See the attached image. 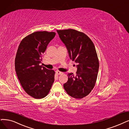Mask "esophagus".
<instances>
[{"label": "esophagus", "mask_w": 129, "mask_h": 129, "mask_svg": "<svg viewBox=\"0 0 129 129\" xmlns=\"http://www.w3.org/2000/svg\"><path fill=\"white\" fill-rule=\"evenodd\" d=\"M55 74L57 75H61V74H62V72H61V71H59V70H56L55 71Z\"/></svg>", "instance_id": "obj_1"}]
</instances>
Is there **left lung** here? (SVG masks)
<instances>
[{
    "instance_id": "obj_1",
    "label": "left lung",
    "mask_w": 129,
    "mask_h": 129,
    "mask_svg": "<svg viewBox=\"0 0 129 129\" xmlns=\"http://www.w3.org/2000/svg\"><path fill=\"white\" fill-rule=\"evenodd\" d=\"M56 32L67 48L70 59L77 64L76 76L69 73L63 87L72 97L82 99L94 88L97 80L99 61L94 44L87 35L75 29Z\"/></svg>"
}]
</instances>
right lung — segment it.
<instances>
[{
    "label": "right lung",
    "mask_w": 129,
    "mask_h": 129,
    "mask_svg": "<svg viewBox=\"0 0 129 129\" xmlns=\"http://www.w3.org/2000/svg\"><path fill=\"white\" fill-rule=\"evenodd\" d=\"M55 35L53 32H34L22 40L17 51L15 67L18 79L25 91L35 99L47 96L54 82V71L39 64Z\"/></svg>",
    "instance_id": "right-lung-1"
}]
</instances>
